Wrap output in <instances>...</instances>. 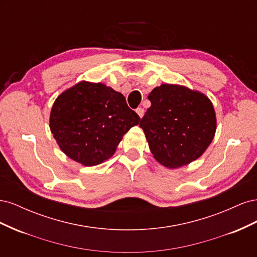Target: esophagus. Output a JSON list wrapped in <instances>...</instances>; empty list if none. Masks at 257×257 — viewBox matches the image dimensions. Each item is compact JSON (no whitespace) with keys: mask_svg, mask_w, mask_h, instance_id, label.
<instances>
[{"mask_svg":"<svg viewBox=\"0 0 257 257\" xmlns=\"http://www.w3.org/2000/svg\"><path fill=\"white\" fill-rule=\"evenodd\" d=\"M136 112H137V114L139 115V118H143V116H144V114H145V109H144V108H137V109H136Z\"/></svg>","mask_w":257,"mask_h":257,"instance_id":"34e87169","label":"esophagus"}]
</instances>
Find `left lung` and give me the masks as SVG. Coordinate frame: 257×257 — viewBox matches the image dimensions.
<instances>
[{
  "mask_svg": "<svg viewBox=\"0 0 257 257\" xmlns=\"http://www.w3.org/2000/svg\"><path fill=\"white\" fill-rule=\"evenodd\" d=\"M139 126L153 158L167 168L188 165L200 158L216 131L214 107L207 95L180 84L154 88Z\"/></svg>",
  "mask_w": 257,
  "mask_h": 257,
  "instance_id": "obj_1",
  "label": "left lung"
}]
</instances>
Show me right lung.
I'll return each instance as SVG.
<instances>
[{
    "mask_svg": "<svg viewBox=\"0 0 257 257\" xmlns=\"http://www.w3.org/2000/svg\"><path fill=\"white\" fill-rule=\"evenodd\" d=\"M139 121L122 93L104 83L83 80L54 100L49 127L69 159L90 167L110 159L123 135Z\"/></svg>",
    "mask_w": 257,
    "mask_h": 257,
    "instance_id": "1",
    "label": "right lung"
}]
</instances>
